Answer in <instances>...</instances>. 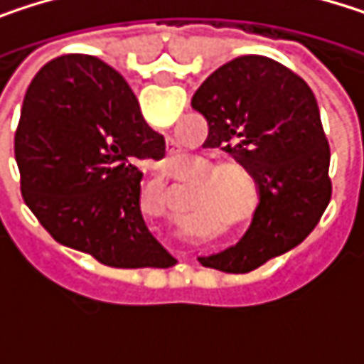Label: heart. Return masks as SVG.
<instances>
[{
	"mask_svg": "<svg viewBox=\"0 0 364 364\" xmlns=\"http://www.w3.org/2000/svg\"><path fill=\"white\" fill-rule=\"evenodd\" d=\"M232 172L240 174L251 189V200L253 202V210H251V217H255L257 213V198H259V189L255 185L253 175L247 171V166H242L240 162H215V164H208L206 171H204V177L206 179H213L208 181L206 189H208V198L213 200V204L219 208L221 215L225 217H232V215H238L247 208L249 204V190Z\"/></svg>",
	"mask_w": 364,
	"mask_h": 364,
	"instance_id": "heart-1",
	"label": "heart"
}]
</instances>
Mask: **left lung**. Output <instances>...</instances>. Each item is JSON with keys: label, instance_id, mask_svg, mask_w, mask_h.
I'll use <instances>...</instances> for the list:
<instances>
[{"label": "left lung", "instance_id": "left-lung-1", "mask_svg": "<svg viewBox=\"0 0 364 364\" xmlns=\"http://www.w3.org/2000/svg\"><path fill=\"white\" fill-rule=\"evenodd\" d=\"M191 107L208 122L204 147L225 149L259 189L245 236L198 261L245 274L304 242L331 200V149L310 86L284 65L247 54L215 69Z\"/></svg>", "mask_w": 364, "mask_h": 364}]
</instances>
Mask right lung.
Wrapping results in <instances>:
<instances>
[{
    "instance_id": "obj_1",
    "label": "right lung",
    "mask_w": 364,
    "mask_h": 364,
    "mask_svg": "<svg viewBox=\"0 0 364 364\" xmlns=\"http://www.w3.org/2000/svg\"><path fill=\"white\" fill-rule=\"evenodd\" d=\"M21 191L48 234L109 267L177 259L141 213L136 160L162 158L126 80L97 56L65 54L33 77L14 134Z\"/></svg>"
}]
</instances>
